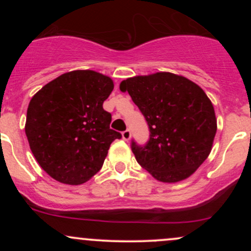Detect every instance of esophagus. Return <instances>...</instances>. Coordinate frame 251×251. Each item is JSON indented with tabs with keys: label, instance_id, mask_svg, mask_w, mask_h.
I'll return each instance as SVG.
<instances>
[{
	"label": "esophagus",
	"instance_id": "34e87169",
	"mask_svg": "<svg viewBox=\"0 0 251 251\" xmlns=\"http://www.w3.org/2000/svg\"><path fill=\"white\" fill-rule=\"evenodd\" d=\"M122 135H123V139L124 140L128 142V140L131 139V131H129V129H126V131L123 132Z\"/></svg>",
	"mask_w": 251,
	"mask_h": 251
}]
</instances>
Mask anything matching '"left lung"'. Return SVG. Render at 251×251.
<instances>
[{"label":"left lung","instance_id":"obj_1","mask_svg":"<svg viewBox=\"0 0 251 251\" xmlns=\"http://www.w3.org/2000/svg\"><path fill=\"white\" fill-rule=\"evenodd\" d=\"M149 124L144 148L132 143V152L154 179L177 183L196 172L208 158L217 131L214 105L205 92L188 77L170 72L123 80Z\"/></svg>","mask_w":251,"mask_h":251}]
</instances>
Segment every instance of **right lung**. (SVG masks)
I'll use <instances>...</instances> for the list:
<instances>
[{"mask_svg":"<svg viewBox=\"0 0 251 251\" xmlns=\"http://www.w3.org/2000/svg\"><path fill=\"white\" fill-rule=\"evenodd\" d=\"M113 80L91 70L61 74L34 94L25 131L39 165L51 178L80 185L102 168L119 132L109 128L111 114L102 103Z\"/></svg>","mask_w":251,"mask_h":251,"instance_id":"obj_1","label":"right lung"}]
</instances>
